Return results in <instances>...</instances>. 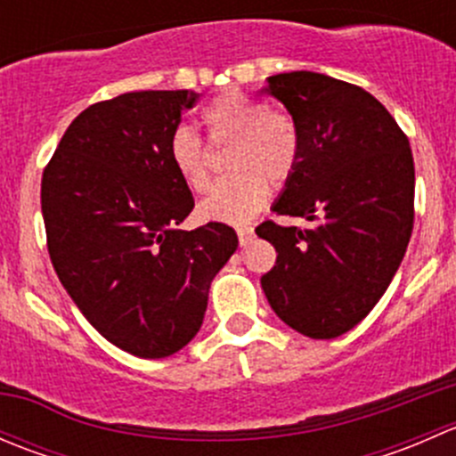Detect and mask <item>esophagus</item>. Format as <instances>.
Here are the masks:
<instances>
[{"label": "esophagus", "mask_w": 456, "mask_h": 456, "mask_svg": "<svg viewBox=\"0 0 456 456\" xmlns=\"http://www.w3.org/2000/svg\"><path fill=\"white\" fill-rule=\"evenodd\" d=\"M238 240H240V247H247L251 240H254V227H240L238 229Z\"/></svg>", "instance_id": "34e87169"}]
</instances>
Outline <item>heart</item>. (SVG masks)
Listing matches in <instances>:
<instances>
[{"label": "heart", "instance_id": "heart-1", "mask_svg": "<svg viewBox=\"0 0 456 456\" xmlns=\"http://www.w3.org/2000/svg\"><path fill=\"white\" fill-rule=\"evenodd\" d=\"M202 123L214 145H229L224 176L199 205L211 223L242 224L265 207L271 185H284L300 160V132L287 112L269 110L262 101L229 90L202 110ZM167 156L174 172L191 191L209 187V156L205 142L190 127L169 136Z\"/></svg>", "mask_w": 456, "mask_h": 456}]
</instances>
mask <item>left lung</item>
Masks as SVG:
<instances>
[{"label": "left lung", "instance_id": "8db88e82", "mask_svg": "<svg viewBox=\"0 0 456 456\" xmlns=\"http://www.w3.org/2000/svg\"><path fill=\"white\" fill-rule=\"evenodd\" d=\"M300 132V160L271 209L311 227L262 223L278 251L260 278L275 315L297 333L333 339L379 302L406 254L415 220L411 142L360 86L297 70L262 87Z\"/></svg>", "mask_w": 456, "mask_h": 456}]
</instances>
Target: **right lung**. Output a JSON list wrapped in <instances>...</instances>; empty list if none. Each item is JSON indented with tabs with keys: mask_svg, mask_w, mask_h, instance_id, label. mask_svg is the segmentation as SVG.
I'll return each instance as SVG.
<instances>
[{
	"mask_svg": "<svg viewBox=\"0 0 456 456\" xmlns=\"http://www.w3.org/2000/svg\"><path fill=\"white\" fill-rule=\"evenodd\" d=\"M194 90L127 92L84 110L41 178L48 254L68 296L108 342L145 360L199 333L214 275L238 236L178 224L194 209L167 142Z\"/></svg>",
	"mask_w": 456,
	"mask_h": 456,
	"instance_id": "obj_1",
	"label": "right lung"
}]
</instances>
